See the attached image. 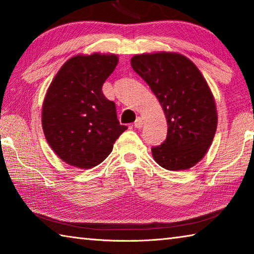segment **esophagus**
Segmentation results:
<instances>
[{
	"label": "esophagus",
	"mask_w": 254,
	"mask_h": 254,
	"mask_svg": "<svg viewBox=\"0 0 254 254\" xmlns=\"http://www.w3.org/2000/svg\"><path fill=\"white\" fill-rule=\"evenodd\" d=\"M142 125H143V122L140 117H138L135 121V123H133V126H135L136 128H141Z\"/></svg>",
	"instance_id": "obj_1"
}]
</instances>
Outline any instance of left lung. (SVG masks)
<instances>
[{
  "label": "left lung",
  "instance_id": "obj_1",
  "mask_svg": "<svg viewBox=\"0 0 254 254\" xmlns=\"http://www.w3.org/2000/svg\"><path fill=\"white\" fill-rule=\"evenodd\" d=\"M130 64L149 85L167 119L166 140L151 148L155 161L171 171L191 168L207 154L218 125L216 103L207 80L179 53L135 55Z\"/></svg>",
  "mask_w": 254,
  "mask_h": 254
}]
</instances>
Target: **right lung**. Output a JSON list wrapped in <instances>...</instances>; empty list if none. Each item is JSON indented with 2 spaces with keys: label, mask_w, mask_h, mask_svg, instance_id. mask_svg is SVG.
Listing matches in <instances>:
<instances>
[{
  "label": "right lung",
  "mask_w": 254,
  "mask_h": 254,
  "mask_svg": "<svg viewBox=\"0 0 254 254\" xmlns=\"http://www.w3.org/2000/svg\"><path fill=\"white\" fill-rule=\"evenodd\" d=\"M117 64L115 54H79L53 78L43 102L42 127L53 151L66 164L80 169L99 165L127 129L102 90Z\"/></svg>",
  "instance_id": "obj_1"
}]
</instances>
